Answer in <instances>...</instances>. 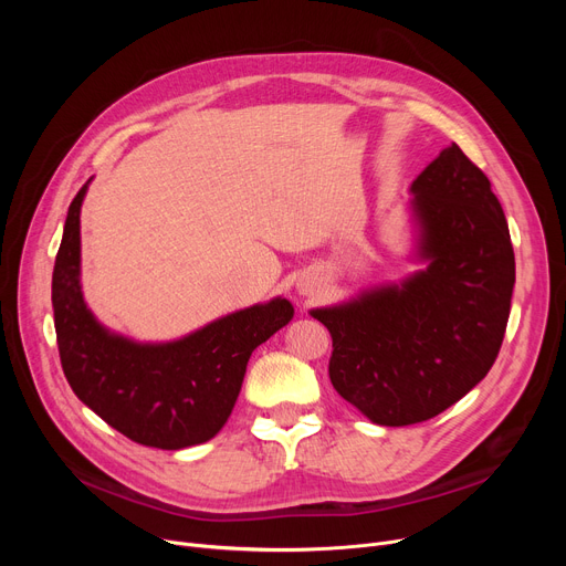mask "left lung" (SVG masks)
<instances>
[{
  "instance_id": "left-lung-1",
  "label": "left lung",
  "mask_w": 566,
  "mask_h": 566,
  "mask_svg": "<svg viewBox=\"0 0 566 566\" xmlns=\"http://www.w3.org/2000/svg\"><path fill=\"white\" fill-rule=\"evenodd\" d=\"M412 208L429 268L333 310L335 390L382 427H408L457 403L493 367L516 282L502 206L457 144L415 178Z\"/></svg>"
}]
</instances>
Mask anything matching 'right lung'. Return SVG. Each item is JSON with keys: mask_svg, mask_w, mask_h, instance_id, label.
<instances>
[{"mask_svg": "<svg viewBox=\"0 0 566 566\" xmlns=\"http://www.w3.org/2000/svg\"><path fill=\"white\" fill-rule=\"evenodd\" d=\"M84 192L86 186L69 206L52 273L56 346L69 385L112 429L146 448L184 450L211 440L229 420L252 350L291 321V303L254 305L171 344L109 335L80 291Z\"/></svg>", "mask_w": 566, "mask_h": 566, "instance_id": "1", "label": "right lung"}]
</instances>
